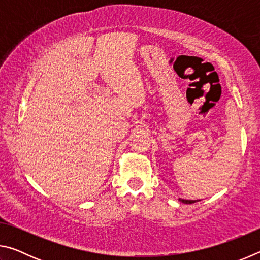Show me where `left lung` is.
Returning <instances> with one entry per match:
<instances>
[{"label":"left lung","instance_id":"left-lung-1","mask_svg":"<svg viewBox=\"0 0 260 260\" xmlns=\"http://www.w3.org/2000/svg\"><path fill=\"white\" fill-rule=\"evenodd\" d=\"M179 200L184 204H192V203H195V202H197V201H192V200H182V199H179Z\"/></svg>","mask_w":260,"mask_h":260}]
</instances>
